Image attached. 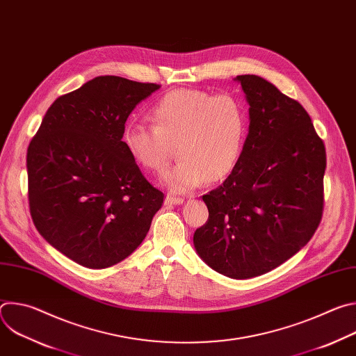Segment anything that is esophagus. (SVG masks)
Returning a JSON list of instances; mask_svg holds the SVG:
<instances>
[{"mask_svg": "<svg viewBox=\"0 0 356 356\" xmlns=\"http://www.w3.org/2000/svg\"><path fill=\"white\" fill-rule=\"evenodd\" d=\"M165 201H166V204H181V202L184 201V198L173 195V194H168Z\"/></svg>", "mask_w": 356, "mask_h": 356, "instance_id": "esophagus-1", "label": "esophagus"}]
</instances>
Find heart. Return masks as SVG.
Masks as SVG:
<instances>
[{"mask_svg": "<svg viewBox=\"0 0 356 356\" xmlns=\"http://www.w3.org/2000/svg\"><path fill=\"white\" fill-rule=\"evenodd\" d=\"M150 120L152 125L128 124L122 143L136 165L155 175L169 168L176 147L180 161L163 176L173 191L195 188L207 177L221 180L239 162L248 117L231 94L173 90L154 106Z\"/></svg>", "mask_w": 356, "mask_h": 356, "instance_id": "obj_1", "label": "heart"}]
</instances>
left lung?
<instances>
[{
  "mask_svg": "<svg viewBox=\"0 0 356 356\" xmlns=\"http://www.w3.org/2000/svg\"><path fill=\"white\" fill-rule=\"evenodd\" d=\"M249 103L238 165L202 195L207 222L193 236L201 259L232 279L270 272L306 245L324 210L327 155L309 113L255 74L236 77Z\"/></svg>",
  "mask_w": 356,
  "mask_h": 356,
  "instance_id": "left-lung-1",
  "label": "left lung"
}]
</instances>
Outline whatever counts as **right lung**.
<instances>
[{
	"label": "right lung",
	"mask_w": 356,
	"mask_h": 356,
	"mask_svg": "<svg viewBox=\"0 0 356 356\" xmlns=\"http://www.w3.org/2000/svg\"><path fill=\"white\" fill-rule=\"evenodd\" d=\"M159 87L98 76L56 98L28 146L32 221L81 266L104 269L129 257L163 204L122 143L127 118Z\"/></svg>",
	"instance_id": "1"
}]
</instances>
